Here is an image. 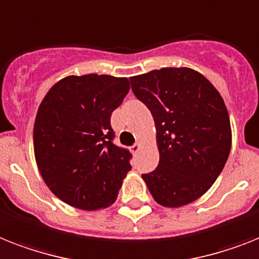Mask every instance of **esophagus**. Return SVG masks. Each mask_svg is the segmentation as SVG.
<instances>
[{
	"mask_svg": "<svg viewBox=\"0 0 259 259\" xmlns=\"http://www.w3.org/2000/svg\"><path fill=\"white\" fill-rule=\"evenodd\" d=\"M140 149H141V144H140V142H136V144H134L133 146L130 148V150L133 151V153H137V151L140 150Z\"/></svg>",
	"mask_w": 259,
	"mask_h": 259,
	"instance_id": "1",
	"label": "esophagus"
}]
</instances>
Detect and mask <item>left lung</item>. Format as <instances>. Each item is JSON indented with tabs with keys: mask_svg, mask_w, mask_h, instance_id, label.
I'll return each instance as SVG.
<instances>
[{
	"mask_svg": "<svg viewBox=\"0 0 259 259\" xmlns=\"http://www.w3.org/2000/svg\"><path fill=\"white\" fill-rule=\"evenodd\" d=\"M134 96L154 118L159 163L142 174L153 198L180 207L211 188L228 161L232 129L218 90L189 68H162L130 77Z\"/></svg>",
	"mask_w": 259,
	"mask_h": 259,
	"instance_id": "8db88e82",
	"label": "left lung"
}]
</instances>
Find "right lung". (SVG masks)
Listing matches in <instances>:
<instances>
[{"instance_id":"add662e5","label":"right lung","mask_w":259,"mask_h":259,"mask_svg":"<svg viewBox=\"0 0 259 259\" xmlns=\"http://www.w3.org/2000/svg\"><path fill=\"white\" fill-rule=\"evenodd\" d=\"M129 89L127 78L69 75L42 100L33 130L35 162L65 203L98 210L117 199L132 154L113 144L110 117Z\"/></svg>"}]
</instances>
